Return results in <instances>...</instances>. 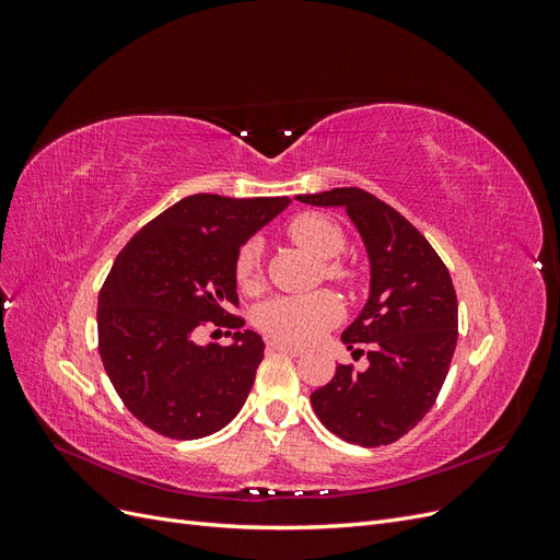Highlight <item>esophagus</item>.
<instances>
[{"label": "esophagus", "mask_w": 560, "mask_h": 560, "mask_svg": "<svg viewBox=\"0 0 560 560\" xmlns=\"http://www.w3.org/2000/svg\"><path fill=\"white\" fill-rule=\"evenodd\" d=\"M270 348L282 352V354H292V358H299V354H303V348L292 346V343H284V341H270Z\"/></svg>", "instance_id": "esophagus-1"}]
</instances>
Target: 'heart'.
Segmentation results:
<instances>
[{
    "label": "heart",
    "mask_w": 560,
    "mask_h": 560,
    "mask_svg": "<svg viewBox=\"0 0 560 560\" xmlns=\"http://www.w3.org/2000/svg\"><path fill=\"white\" fill-rule=\"evenodd\" d=\"M290 238L308 249L313 257L329 261L336 254H341L346 245V235L334 219L317 214V212H303L296 214L290 224H287ZM325 273L338 282H352V270L343 264L329 261L325 266ZM235 280L245 292L257 290L261 282V243L247 241L235 259ZM341 317V303L336 301L329 292H315V294H296V296H276L266 301L257 313L259 327L282 338V341H299L306 343L317 338L322 331H327L336 325Z\"/></svg>",
    "instance_id": "heart-1"
}]
</instances>
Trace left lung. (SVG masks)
<instances>
[{
  "mask_svg": "<svg viewBox=\"0 0 560 560\" xmlns=\"http://www.w3.org/2000/svg\"><path fill=\"white\" fill-rule=\"evenodd\" d=\"M317 208H343L369 257V299L341 334L369 366H336L311 404L329 432L364 448L397 442L425 418L442 389L457 343V299L448 268L411 222L362 189L296 196Z\"/></svg>",
  "mask_w": 560,
  "mask_h": 560,
  "instance_id": "8db88e82",
  "label": "left lung"
}]
</instances>
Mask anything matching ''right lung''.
Wrapping results in <instances>:
<instances>
[{
	"instance_id": "obj_1",
	"label": "right lung",
	"mask_w": 560,
	"mask_h": 560,
	"mask_svg": "<svg viewBox=\"0 0 560 560\" xmlns=\"http://www.w3.org/2000/svg\"><path fill=\"white\" fill-rule=\"evenodd\" d=\"M290 198L186 196L118 252L97 299V343L126 409L171 439L214 434L238 416L264 341L226 313L238 306L235 259ZM212 320L236 329L231 347H198Z\"/></svg>"
}]
</instances>
